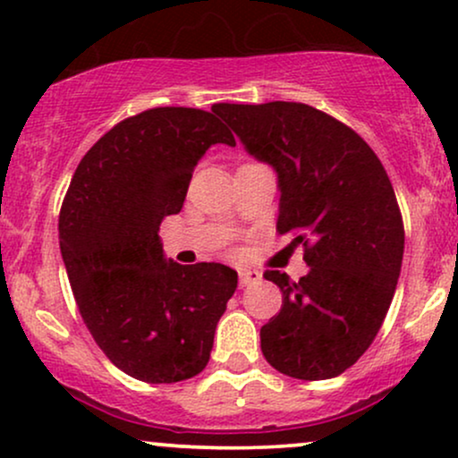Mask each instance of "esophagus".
<instances>
[{"label":"esophagus","instance_id":"esophagus-1","mask_svg":"<svg viewBox=\"0 0 458 458\" xmlns=\"http://www.w3.org/2000/svg\"><path fill=\"white\" fill-rule=\"evenodd\" d=\"M260 282V273L254 269H241L239 271V284L241 286H251V284Z\"/></svg>","mask_w":458,"mask_h":458}]
</instances>
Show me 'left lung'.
<instances>
[{
  "label": "left lung",
  "mask_w": 458,
  "mask_h": 458,
  "mask_svg": "<svg viewBox=\"0 0 458 458\" xmlns=\"http://www.w3.org/2000/svg\"><path fill=\"white\" fill-rule=\"evenodd\" d=\"M213 109L277 172V233H295L310 267L299 282L265 271L282 310L262 325V355L293 379L343 375L379 334L401 276L403 215L386 167L353 129L306 103Z\"/></svg>",
  "instance_id": "obj_1"
}]
</instances>
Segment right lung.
<instances>
[{
  "instance_id": "obj_1",
  "label": "right lung",
  "mask_w": 458,
  "mask_h": 458,
  "mask_svg": "<svg viewBox=\"0 0 458 458\" xmlns=\"http://www.w3.org/2000/svg\"><path fill=\"white\" fill-rule=\"evenodd\" d=\"M213 144H236L215 109H146L83 155L62 202L60 251L79 314L133 379L176 383L202 372L236 291L230 267L165 260L159 239Z\"/></svg>"
}]
</instances>
